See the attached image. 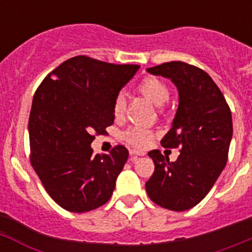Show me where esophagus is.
Listing matches in <instances>:
<instances>
[{"label":"esophagus","mask_w":252,"mask_h":252,"mask_svg":"<svg viewBox=\"0 0 252 252\" xmlns=\"http://www.w3.org/2000/svg\"><path fill=\"white\" fill-rule=\"evenodd\" d=\"M130 154L131 155H139V157H142V155H144L142 151H136V150H130Z\"/></svg>","instance_id":"34e87169"}]
</instances>
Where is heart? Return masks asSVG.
<instances>
[{"label":"heart","instance_id":"heart-1","mask_svg":"<svg viewBox=\"0 0 252 252\" xmlns=\"http://www.w3.org/2000/svg\"><path fill=\"white\" fill-rule=\"evenodd\" d=\"M137 91L157 106H161L162 103H165L170 97L169 86L158 77L144 78L137 86ZM125 110H126V99H125V95L120 93L113 102V116L116 119H121L125 113ZM153 136V131L145 127H140V126H132L124 132L125 141L137 149L146 148L150 144Z\"/></svg>","mask_w":252,"mask_h":252}]
</instances>
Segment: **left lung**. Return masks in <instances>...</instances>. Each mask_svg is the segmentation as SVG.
<instances>
[{"label": "left lung", "mask_w": 252, "mask_h": 252, "mask_svg": "<svg viewBox=\"0 0 252 252\" xmlns=\"http://www.w3.org/2000/svg\"><path fill=\"white\" fill-rule=\"evenodd\" d=\"M148 72L169 78L178 88L179 106L173 126L160 142L162 148L180 146V155L169 161L159 150H151L155 170L145 188L154 203L182 212L197 206L223 170L232 139V116L217 84L202 69L170 62Z\"/></svg>", "instance_id": "left-lung-1"}]
</instances>
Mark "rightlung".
Wrapping results in <instances>:
<instances>
[{
  "label": "right lung",
  "mask_w": 252,
  "mask_h": 252,
  "mask_svg": "<svg viewBox=\"0 0 252 252\" xmlns=\"http://www.w3.org/2000/svg\"><path fill=\"white\" fill-rule=\"evenodd\" d=\"M140 65L111 64L86 55L70 58L45 77L29 117L30 161L62 208L83 213L103 206L127 161L117 145L93 155L94 135L113 124V102Z\"/></svg>",
  "instance_id": "obj_1"
}]
</instances>
